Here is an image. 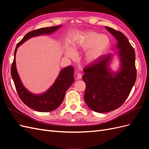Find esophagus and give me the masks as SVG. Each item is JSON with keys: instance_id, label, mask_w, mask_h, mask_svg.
Wrapping results in <instances>:
<instances>
[{"instance_id": "esophagus-1", "label": "esophagus", "mask_w": 149, "mask_h": 149, "mask_svg": "<svg viewBox=\"0 0 149 149\" xmlns=\"http://www.w3.org/2000/svg\"><path fill=\"white\" fill-rule=\"evenodd\" d=\"M82 76H83V75H82V74L81 73H77V79H81L82 78Z\"/></svg>"}]
</instances>
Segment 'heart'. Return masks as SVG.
<instances>
[{"instance_id": "b5f03b06", "label": "heart", "mask_w": 149, "mask_h": 149, "mask_svg": "<svg viewBox=\"0 0 149 149\" xmlns=\"http://www.w3.org/2000/svg\"><path fill=\"white\" fill-rule=\"evenodd\" d=\"M110 45V40L107 36L91 31L84 34L78 42L75 43L73 52L68 51L66 55L73 58L74 53H77L79 49H89L85 56V59L88 63L97 60L104 53Z\"/></svg>"}]
</instances>
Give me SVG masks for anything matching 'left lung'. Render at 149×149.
<instances>
[{"mask_svg": "<svg viewBox=\"0 0 149 149\" xmlns=\"http://www.w3.org/2000/svg\"><path fill=\"white\" fill-rule=\"evenodd\" d=\"M106 29L118 42L120 69L115 74L110 73L107 65L112 55L107 54L85 66L82 77L86 84L85 102L90 109L100 113L114 111L123 105L137 78L134 48L120 31L109 26Z\"/></svg>", "mask_w": 149, "mask_h": 149, "instance_id": "obj_1", "label": "left lung"}]
</instances>
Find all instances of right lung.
<instances>
[{"mask_svg":"<svg viewBox=\"0 0 149 149\" xmlns=\"http://www.w3.org/2000/svg\"><path fill=\"white\" fill-rule=\"evenodd\" d=\"M60 26L61 25H58L30 31L17 43L14 52V59L11 66V76L15 84L16 91L20 99L25 105L38 112H50L55 110L60 106L64 100L66 90L74 82V68L69 66L62 70L55 83L47 92L40 95H35L29 92L21 83L16 69V52L17 48L26 40L35 36L51 33L59 29Z\"/></svg>","mask_w":149,"mask_h":149,"instance_id":"obj_1","label":"right lung"}]
</instances>
